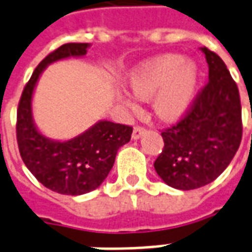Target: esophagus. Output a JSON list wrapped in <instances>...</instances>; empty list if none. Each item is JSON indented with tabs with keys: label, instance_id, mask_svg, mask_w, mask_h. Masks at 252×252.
I'll return each instance as SVG.
<instances>
[{
	"label": "esophagus",
	"instance_id": "1",
	"mask_svg": "<svg viewBox=\"0 0 252 252\" xmlns=\"http://www.w3.org/2000/svg\"><path fill=\"white\" fill-rule=\"evenodd\" d=\"M145 132V128L144 126H136L135 128H133V132H132V139H140L141 135Z\"/></svg>",
	"mask_w": 252,
	"mask_h": 252
}]
</instances>
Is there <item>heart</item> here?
<instances>
[{"label": "heart", "instance_id": "1", "mask_svg": "<svg viewBox=\"0 0 252 252\" xmlns=\"http://www.w3.org/2000/svg\"><path fill=\"white\" fill-rule=\"evenodd\" d=\"M197 70L191 61L178 55H164L145 63L132 74L131 88L136 97L150 100L154 96L155 112L164 120L178 119L192 100L196 87ZM123 101L132 111L139 104L131 96Z\"/></svg>", "mask_w": 252, "mask_h": 252}]
</instances>
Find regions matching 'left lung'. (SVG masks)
<instances>
[{"label": "left lung", "instance_id": "obj_1", "mask_svg": "<svg viewBox=\"0 0 252 252\" xmlns=\"http://www.w3.org/2000/svg\"><path fill=\"white\" fill-rule=\"evenodd\" d=\"M202 50L208 83L183 116L161 131L164 147L154 163L164 183L183 191L214 182L235 156L243 133L238 85L215 52Z\"/></svg>", "mask_w": 252, "mask_h": 252}]
</instances>
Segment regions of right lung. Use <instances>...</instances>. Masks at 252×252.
<instances>
[{
	"instance_id": "obj_1",
	"label": "right lung",
	"mask_w": 252,
	"mask_h": 252,
	"mask_svg": "<svg viewBox=\"0 0 252 252\" xmlns=\"http://www.w3.org/2000/svg\"><path fill=\"white\" fill-rule=\"evenodd\" d=\"M88 44H64L37 65L17 108L16 135L22 161L42 186L63 195L91 192L105 180L117 150L131 140L132 126L98 121L83 135L53 141L37 131L32 120V94L41 72L50 63L87 55Z\"/></svg>"
}]
</instances>
